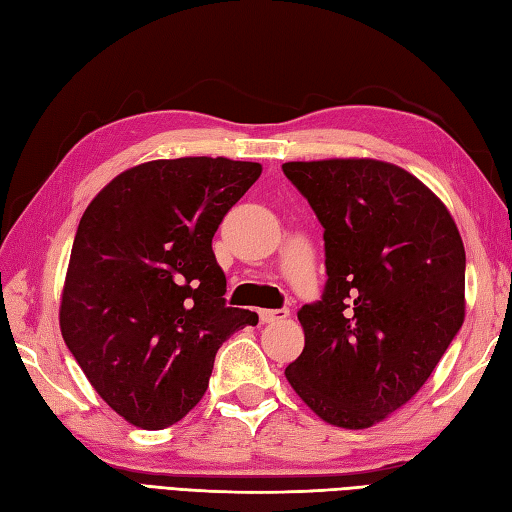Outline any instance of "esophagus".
<instances>
[{"label": "esophagus", "mask_w": 512, "mask_h": 512, "mask_svg": "<svg viewBox=\"0 0 512 512\" xmlns=\"http://www.w3.org/2000/svg\"><path fill=\"white\" fill-rule=\"evenodd\" d=\"M290 317V310L288 308H281V310H259V319L264 323H279Z\"/></svg>", "instance_id": "34e87169"}]
</instances>
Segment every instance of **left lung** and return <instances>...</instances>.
Returning <instances> with one entry per match:
<instances>
[{
    "label": "left lung",
    "mask_w": 512,
    "mask_h": 512,
    "mask_svg": "<svg viewBox=\"0 0 512 512\" xmlns=\"http://www.w3.org/2000/svg\"><path fill=\"white\" fill-rule=\"evenodd\" d=\"M325 228L328 284L299 310L286 378L325 422L367 429L418 394L464 323L466 255L447 206L374 158L286 162Z\"/></svg>",
    "instance_id": "left-lung-1"
}]
</instances>
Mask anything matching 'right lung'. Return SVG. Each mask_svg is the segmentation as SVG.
<instances>
[{"instance_id":"1","label":"right lung","mask_w":512,"mask_h":512,"mask_svg":"<svg viewBox=\"0 0 512 512\" xmlns=\"http://www.w3.org/2000/svg\"><path fill=\"white\" fill-rule=\"evenodd\" d=\"M259 162L187 156L136 165L85 209L61 290L65 345L107 405L165 429L198 405L215 354L255 312L226 308L213 235Z\"/></svg>"}]
</instances>
